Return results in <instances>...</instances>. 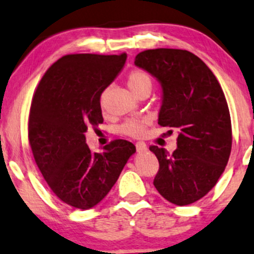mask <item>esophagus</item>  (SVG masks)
I'll return each instance as SVG.
<instances>
[{"mask_svg":"<svg viewBox=\"0 0 254 254\" xmlns=\"http://www.w3.org/2000/svg\"><path fill=\"white\" fill-rule=\"evenodd\" d=\"M136 151L139 152V153H142V152H146L147 149H148V147H147V145L145 142H142V141H139V142H136Z\"/></svg>","mask_w":254,"mask_h":254,"instance_id":"obj_1","label":"esophagus"}]
</instances>
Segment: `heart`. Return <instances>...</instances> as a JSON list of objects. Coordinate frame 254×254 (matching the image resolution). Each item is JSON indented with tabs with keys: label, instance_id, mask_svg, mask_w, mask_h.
Instances as JSON below:
<instances>
[{
	"label": "heart",
	"instance_id": "b5f03b06",
	"mask_svg": "<svg viewBox=\"0 0 254 254\" xmlns=\"http://www.w3.org/2000/svg\"><path fill=\"white\" fill-rule=\"evenodd\" d=\"M127 84L129 87V89L132 90L134 94L140 95L145 90H151L152 89V79L146 71L135 69L132 70L127 76ZM105 98H106V92H103L100 95V106L103 108L105 107ZM149 124V119L147 118H133L128 119L127 121H125L121 125L120 132L125 135L130 136V137H141L143 134L146 133L147 126Z\"/></svg>",
	"mask_w": 254,
	"mask_h": 254
}]
</instances>
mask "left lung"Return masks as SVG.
<instances>
[{
  "instance_id": "8db88e82",
  "label": "left lung",
  "mask_w": 254,
  "mask_h": 254,
  "mask_svg": "<svg viewBox=\"0 0 254 254\" xmlns=\"http://www.w3.org/2000/svg\"><path fill=\"white\" fill-rule=\"evenodd\" d=\"M134 64L161 84L158 124L179 133L178 148L172 154L158 146L149 147L159 161L153 184L178 206L198 201L215 186L232 148L223 89L205 62L189 51L148 49L139 53Z\"/></svg>"
}]
</instances>
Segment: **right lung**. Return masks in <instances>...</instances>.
I'll list each match as a JSON object with an SVG mask.
<instances>
[{"label": "right lung", "instance_id": "obj_1", "mask_svg": "<svg viewBox=\"0 0 254 254\" xmlns=\"http://www.w3.org/2000/svg\"><path fill=\"white\" fill-rule=\"evenodd\" d=\"M127 54H70L53 64L30 106L28 139L53 193L75 208L89 209L107 195L135 146L118 139L93 153L89 126L102 124L100 95L114 81Z\"/></svg>", "mask_w": 254, "mask_h": 254}]
</instances>
